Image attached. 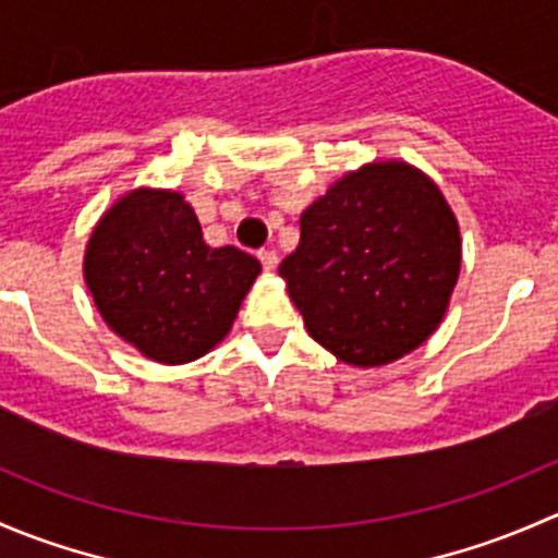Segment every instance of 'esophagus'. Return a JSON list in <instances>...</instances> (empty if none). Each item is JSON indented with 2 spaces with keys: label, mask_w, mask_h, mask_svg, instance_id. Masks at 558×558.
Segmentation results:
<instances>
[{
  "label": "esophagus",
  "mask_w": 558,
  "mask_h": 558,
  "mask_svg": "<svg viewBox=\"0 0 558 558\" xmlns=\"http://www.w3.org/2000/svg\"><path fill=\"white\" fill-rule=\"evenodd\" d=\"M258 262H262V267L267 269V272H272V269L278 267V253H275V251H258Z\"/></svg>",
  "instance_id": "34e87169"
}]
</instances>
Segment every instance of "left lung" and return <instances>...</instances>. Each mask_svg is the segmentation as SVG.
<instances>
[{
	"label": "left lung",
	"instance_id": "1",
	"mask_svg": "<svg viewBox=\"0 0 558 558\" xmlns=\"http://www.w3.org/2000/svg\"><path fill=\"white\" fill-rule=\"evenodd\" d=\"M300 229L280 275L326 351L378 367L437 329L459 278L461 240L426 174L399 161L367 165L313 202Z\"/></svg>",
	"mask_w": 558,
	"mask_h": 558
}]
</instances>
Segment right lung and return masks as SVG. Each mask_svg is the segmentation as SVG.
<instances>
[{"instance_id":"1","label":"right lung","mask_w":558,"mask_h":558,"mask_svg":"<svg viewBox=\"0 0 558 558\" xmlns=\"http://www.w3.org/2000/svg\"><path fill=\"white\" fill-rule=\"evenodd\" d=\"M258 272L251 253L207 245L174 191L123 196L86 251V283L102 318L161 364L194 362L221 342Z\"/></svg>"}]
</instances>
